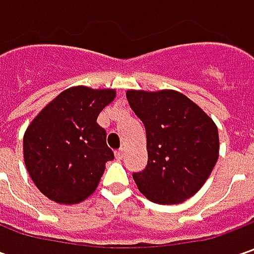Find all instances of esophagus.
Here are the masks:
<instances>
[{
	"label": "esophagus",
	"mask_w": 254,
	"mask_h": 254,
	"mask_svg": "<svg viewBox=\"0 0 254 254\" xmlns=\"http://www.w3.org/2000/svg\"><path fill=\"white\" fill-rule=\"evenodd\" d=\"M114 155H116V158H117V160H123V157H124V150H123V148L117 150V151L114 152Z\"/></svg>",
	"instance_id": "esophagus-1"
}]
</instances>
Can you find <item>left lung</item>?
Listing matches in <instances>:
<instances>
[{
    "mask_svg": "<svg viewBox=\"0 0 254 254\" xmlns=\"http://www.w3.org/2000/svg\"><path fill=\"white\" fill-rule=\"evenodd\" d=\"M126 96L147 134V167L132 174L137 188L155 203H182L203 187L218 161L216 124L177 90H127Z\"/></svg>",
    "mask_w": 254,
    "mask_h": 254,
    "instance_id": "8db88e82",
    "label": "left lung"
}]
</instances>
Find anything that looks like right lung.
Instances as JSON below:
<instances>
[{
  "instance_id": "1",
  "label": "right lung",
  "mask_w": 254,
  "mask_h": 254,
  "mask_svg": "<svg viewBox=\"0 0 254 254\" xmlns=\"http://www.w3.org/2000/svg\"><path fill=\"white\" fill-rule=\"evenodd\" d=\"M114 89L74 86L48 103L24 134V161L36 188L62 205L89 198L114 158L97 124Z\"/></svg>"
}]
</instances>
